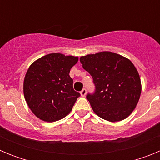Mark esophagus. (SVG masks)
Wrapping results in <instances>:
<instances>
[{
    "label": "esophagus",
    "instance_id": "34e87169",
    "mask_svg": "<svg viewBox=\"0 0 160 160\" xmlns=\"http://www.w3.org/2000/svg\"><path fill=\"white\" fill-rule=\"evenodd\" d=\"M80 94H81V95L82 96V97L86 96V94H87V89L83 88L82 90H81V92H80Z\"/></svg>",
    "mask_w": 160,
    "mask_h": 160
}]
</instances>
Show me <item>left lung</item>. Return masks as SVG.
Listing matches in <instances>:
<instances>
[{"mask_svg": "<svg viewBox=\"0 0 160 160\" xmlns=\"http://www.w3.org/2000/svg\"><path fill=\"white\" fill-rule=\"evenodd\" d=\"M84 70L93 78L94 92L87 98L97 115L118 122L131 114L141 94V81L129 59L104 51L80 58Z\"/></svg>", "mask_w": 160, "mask_h": 160, "instance_id": "obj_1", "label": "left lung"}]
</instances>
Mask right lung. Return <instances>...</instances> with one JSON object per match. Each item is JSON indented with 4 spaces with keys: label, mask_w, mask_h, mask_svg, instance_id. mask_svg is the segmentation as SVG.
<instances>
[{
    "label": "right lung",
    "mask_w": 160,
    "mask_h": 160,
    "mask_svg": "<svg viewBox=\"0 0 160 160\" xmlns=\"http://www.w3.org/2000/svg\"><path fill=\"white\" fill-rule=\"evenodd\" d=\"M78 57L49 53L29 66L24 79V95L32 112L40 119L52 122L71 111L80 93L73 88L70 69Z\"/></svg>",
    "instance_id": "1"
}]
</instances>
